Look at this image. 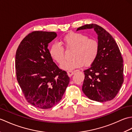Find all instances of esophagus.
Listing matches in <instances>:
<instances>
[{"label":"esophagus","instance_id":"esophagus-1","mask_svg":"<svg viewBox=\"0 0 132 132\" xmlns=\"http://www.w3.org/2000/svg\"><path fill=\"white\" fill-rule=\"evenodd\" d=\"M74 74V72L72 71H68V75L69 77H71V75H72Z\"/></svg>","mask_w":132,"mask_h":132}]
</instances>
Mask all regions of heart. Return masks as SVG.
I'll return each instance as SVG.
<instances>
[{
	"label": "heart",
	"mask_w": 132,
	"mask_h": 132,
	"mask_svg": "<svg viewBox=\"0 0 132 132\" xmlns=\"http://www.w3.org/2000/svg\"><path fill=\"white\" fill-rule=\"evenodd\" d=\"M62 44L68 49L73 50L70 61L64 62L61 65L64 70L71 71L83 66L91 65L96 60L99 50V44L94 38L79 33H70L62 40ZM50 57L61 64L64 60V49L60 44H53L49 49Z\"/></svg>",
	"instance_id": "heart-1"
}]
</instances>
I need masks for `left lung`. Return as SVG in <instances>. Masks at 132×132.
<instances>
[{
  "label": "left lung",
  "mask_w": 132,
  "mask_h": 132,
  "mask_svg": "<svg viewBox=\"0 0 132 132\" xmlns=\"http://www.w3.org/2000/svg\"><path fill=\"white\" fill-rule=\"evenodd\" d=\"M94 29L97 35L99 50L91 67L84 71L82 91L89 99L99 102L112 100L124 82L123 60L112 36L97 24H86L77 31Z\"/></svg>",
  "instance_id": "1"
}]
</instances>
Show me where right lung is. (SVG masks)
<instances>
[{"label": "right lung", "mask_w": 132, "mask_h": 132, "mask_svg": "<svg viewBox=\"0 0 132 132\" xmlns=\"http://www.w3.org/2000/svg\"><path fill=\"white\" fill-rule=\"evenodd\" d=\"M57 36L53 32H33L16 50L19 85L27 102L40 109L50 108L60 102L70 82L67 72L56 65L47 49Z\"/></svg>", "instance_id": "1"}]
</instances>
